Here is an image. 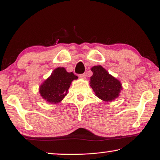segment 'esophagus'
Instances as JSON below:
<instances>
[{"label":"esophagus","instance_id":"34e87169","mask_svg":"<svg viewBox=\"0 0 160 160\" xmlns=\"http://www.w3.org/2000/svg\"><path fill=\"white\" fill-rule=\"evenodd\" d=\"M78 76H79V78H81V79H85L86 78V76L85 74H80V75H78Z\"/></svg>","mask_w":160,"mask_h":160}]
</instances>
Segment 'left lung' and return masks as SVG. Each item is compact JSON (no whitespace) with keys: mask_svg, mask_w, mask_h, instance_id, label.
Instances as JSON below:
<instances>
[{"mask_svg":"<svg viewBox=\"0 0 160 160\" xmlns=\"http://www.w3.org/2000/svg\"><path fill=\"white\" fill-rule=\"evenodd\" d=\"M91 70L93 75L90 77V85L95 95L105 102H112L117 98L122 90L120 81L111 75L101 66H93Z\"/></svg>","mask_w":160,"mask_h":160,"instance_id":"1","label":"left lung"}]
</instances>
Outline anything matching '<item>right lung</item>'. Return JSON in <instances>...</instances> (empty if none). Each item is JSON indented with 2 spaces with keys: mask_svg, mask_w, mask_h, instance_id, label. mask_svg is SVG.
I'll return each instance as SVG.
<instances>
[{
  "mask_svg": "<svg viewBox=\"0 0 160 160\" xmlns=\"http://www.w3.org/2000/svg\"><path fill=\"white\" fill-rule=\"evenodd\" d=\"M76 79L78 76L72 72H67L64 68H57L39 87V93L46 101L57 104L68 94L72 81Z\"/></svg>",
  "mask_w": 160,
  "mask_h": 160,
  "instance_id": "add662e5",
  "label": "right lung"
}]
</instances>
